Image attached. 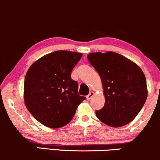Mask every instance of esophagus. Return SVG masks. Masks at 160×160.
Segmentation results:
<instances>
[{"instance_id": "34e87169", "label": "esophagus", "mask_w": 160, "mask_h": 160, "mask_svg": "<svg viewBox=\"0 0 160 160\" xmlns=\"http://www.w3.org/2000/svg\"><path fill=\"white\" fill-rule=\"evenodd\" d=\"M93 95H94V92H90L89 94L86 96V99H87V100H90V99L93 97Z\"/></svg>"}]
</instances>
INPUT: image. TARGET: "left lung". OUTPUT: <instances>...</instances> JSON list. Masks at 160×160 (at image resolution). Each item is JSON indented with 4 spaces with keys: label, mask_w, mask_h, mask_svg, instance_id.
Instances as JSON below:
<instances>
[{
    "label": "left lung",
    "mask_w": 160,
    "mask_h": 160,
    "mask_svg": "<svg viewBox=\"0 0 160 160\" xmlns=\"http://www.w3.org/2000/svg\"><path fill=\"white\" fill-rule=\"evenodd\" d=\"M87 58L101 77L104 108L95 111L99 120L121 127L138 114L148 97L146 78L137 64L119 53L92 52Z\"/></svg>",
    "instance_id": "1"
}]
</instances>
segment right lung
Segmentation results:
<instances>
[{"mask_svg":"<svg viewBox=\"0 0 160 160\" xmlns=\"http://www.w3.org/2000/svg\"><path fill=\"white\" fill-rule=\"evenodd\" d=\"M82 53L55 51L34 62L25 75L24 101L32 115L49 128L71 122L85 97L78 93V82L71 78Z\"/></svg>","mask_w":160,"mask_h":160,"instance_id":"1","label":"right lung"}]
</instances>
